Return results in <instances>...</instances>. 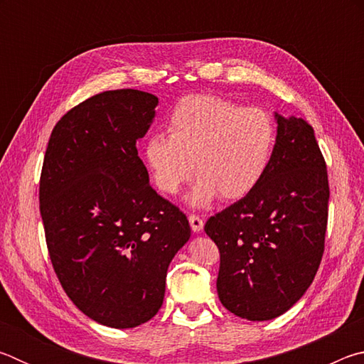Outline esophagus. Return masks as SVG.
Wrapping results in <instances>:
<instances>
[{
	"label": "esophagus",
	"instance_id": "1",
	"mask_svg": "<svg viewBox=\"0 0 364 364\" xmlns=\"http://www.w3.org/2000/svg\"><path fill=\"white\" fill-rule=\"evenodd\" d=\"M189 225H191V230L194 232H200L204 230V220L200 217H197V215H191L189 217Z\"/></svg>",
	"mask_w": 364,
	"mask_h": 364
}]
</instances>
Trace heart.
<instances>
[{"instance_id": "obj_1", "label": "heart", "mask_w": 364, "mask_h": 364, "mask_svg": "<svg viewBox=\"0 0 364 364\" xmlns=\"http://www.w3.org/2000/svg\"><path fill=\"white\" fill-rule=\"evenodd\" d=\"M276 123L267 110L215 96H189L168 117V134L147 136L143 156L152 181L173 196L194 173L188 204L204 208L220 196L236 200L263 180L276 147Z\"/></svg>"}]
</instances>
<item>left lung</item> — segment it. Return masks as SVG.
Returning <instances> with one entry per match:
<instances>
[{
    "instance_id": "left-lung-1",
    "label": "left lung",
    "mask_w": 364,
    "mask_h": 364,
    "mask_svg": "<svg viewBox=\"0 0 364 364\" xmlns=\"http://www.w3.org/2000/svg\"><path fill=\"white\" fill-rule=\"evenodd\" d=\"M278 136L254 191L210 217L220 250L217 291L226 310L268 321L304 297L324 252L329 184L310 123L274 112Z\"/></svg>"
}]
</instances>
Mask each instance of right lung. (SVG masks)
<instances>
[{
	"mask_svg": "<svg viewBox=\"0 0 364 364\" xmlns=\"http://www.w3.org/2000/svg\"><path fill=\"white\" fill-rule=\"evenodd\" d=\"M157 104L139 90L91 96L56 123L43 162L54 271L80 311L115 329L157 315L168 264L191 237L186 215L152 189L138 156Z\"/></svg>",
	"mask_w": 364,
	"mask_h": 364,
	"instance_id": "add662e5",
	"label": "right lung"
}]
</instances>
